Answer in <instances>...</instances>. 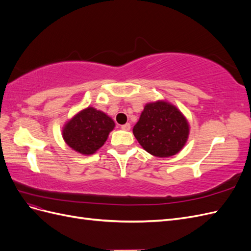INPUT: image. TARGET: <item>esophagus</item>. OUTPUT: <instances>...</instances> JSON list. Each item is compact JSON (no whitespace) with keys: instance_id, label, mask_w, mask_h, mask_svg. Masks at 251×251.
I'll return each mask as SVG.
<instances>
[{"instance_id":"esophagus-1","label":"esophagus","mask_w":251,"mask_h":251,"mask_svg":"<svg viewBox=\"0 0 251 251\" xmlns=\"http://www.w3.org/2000/svg\"><path fill=\"white\" fill-rule=\"evenodd\" d=\"M121 128H123V130H125V131H130L131 125L130 124H126L124 126H121Z\"/></svg>"}]
</instances>
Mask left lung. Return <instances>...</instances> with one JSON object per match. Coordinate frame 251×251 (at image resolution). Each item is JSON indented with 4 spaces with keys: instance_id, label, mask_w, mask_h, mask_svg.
<instances>
[{
    "instance_id": "8db88e82",
    "label": "left lung",
    "mask_w": 251,
    "mask_h": 251,
    "mask_svg": "<svg viewBox=\"0 0 251 251\" xmlns=\"http://www.w3.org/2000/svg\"><path fill=\"white\" fill-rule=\"evenodd\" d=\"M133 134L148 153L165 158L176 155L184 147L189 126L174 104L158 100L146 104Z\"/></svg>"
}]
</instances>
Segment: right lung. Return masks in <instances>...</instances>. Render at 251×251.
<instances>
[{
	"label": "right lung",
	"mask_w": 251,
	"mask_h": 251,
	"mask_svg": "<svg viewBox=\"0 0 251 251\" xmlns=\"http://www.w3.org/2000/svg\"><path fill=\"white\" fill-rule=\"evenodd\" d=\"M115 123L107 114L88 107L65 125L63 138L72 150L82 155H92L107 141Z\"/></svg>",
	"instance_id": "1"
}]
</instances>
